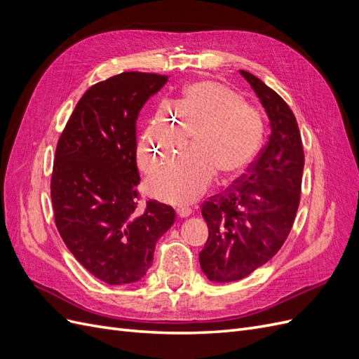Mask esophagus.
Here are the masks:
<instances>
[{
  "mask_svg": "<svg viewBox=\"0 0 359 359\" xmlns=\"http://www.w3.org/2000/svg\"><path fill=\"white\" fill-rule=\"evenodd\" d=\"M191 212L193 211L190 206H180V208L177 210V214L181 217V219H186V217H189Z\"/></svg>",
  "mask_w": 359,
  "mask_h": 359,
  "instance_id": "1",
  "label": "esophagus"
}]
</instances>
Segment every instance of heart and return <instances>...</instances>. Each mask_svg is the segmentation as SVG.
Returning a JSON list of instances; mask_svg holds the SVG:
<instances>
[{
  "instance_id": "heart-1",
  "label": "heart",
  "mask_w": 359,
  "mask_h": 359,
  "mask_svg": "<svg viewBox=\"0 0 359 359\" xmlns=\"http://www.w3.org/2000/svg\"><path fill=\"white\" fill-rule=\"evenodd\" d=\"M193 133V148L154 173L149 189L172 203L191 202L205 191L215 170L231 178L244 170L264 139V118L229 86L202 81L160 111L137 142L139 166L153 173L178 153Z\"/></svg>"
}]
</instances>
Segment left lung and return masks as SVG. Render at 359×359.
<instances>
[{"label":"left lung","mask_w":359,"mask_h":359,"mask_svg":"<svg viewBox=\"0 0 359 359\" xmlns=\"http://www.w3.org/2000/svg\"><path fill=\"white\" fill-rule=\"evenodd\" d=\"M269 118L271 135L247 173L202 203L208 241L201 268L214 283L252 274L285 244L299 206L304 149L287 103L255 74L240 70Z\"/></svg>","instance_id":"8db88e82"}]
</instances>
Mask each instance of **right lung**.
Returning a JSON list of instances; mask_svg holds the SVG:
<instances>
[{"label": "right lung", "mask_w": 359, "mask_h": 359, "mask_svg": "<svg viewBox=\"0 0 359 359\" xmlns=\"http://www.w3.org/2000/svg\"><path fill=\"white\" fill-rule=\"evenodd\" d=\"M168 76L124 72L93 85L60 136L50 180L57 229L78 262L107 285H128L153 265L172 206H139L136 121Z\"/></svg>", "instance_id": "1"}]
</instances>
